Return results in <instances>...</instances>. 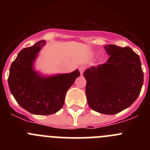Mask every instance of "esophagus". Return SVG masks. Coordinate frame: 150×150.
<instances>
[{
  "label": "esophagus",
  "mask_w": 150,
  "mask_h": 150,
  "mask_svg": "<svg viewBox=\"0 0 150 150\" xmlns=\"http://www.w3.org/2000/svg\"><path fill=\"white\" fill-rule=\"evenodd\" d=\"M85 69H86V67H84V66H80V67H79V72H80V74H83V72H84Z\"/></svg>",
  "instance_id": "34e87169"
}]
</instances>
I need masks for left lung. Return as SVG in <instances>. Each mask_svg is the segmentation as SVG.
<instances>
[{
  "label": "left lung",
  "mask_w": 150,
  "mask_h": 150,
  "mask_svg": "<svg viewBox=\"0 0 150 150\" xmlns=\"http://www.w3.org/2000/svg\"><path fill=\"white\" fill-rule=\"evenodd\" d=\"M107 62L91 66L83 73L90 108L100 113L116 114L133 104L144 83L140 57L132 49L105 45Z\"/></svg>",
  "instance_id": "8db88e82"
}]
</instances>
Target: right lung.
Wrapping results in <instances>:
<instances>
[{"label": "right lung", "instance_id": "obj_1", "mask_svg": "<svg viewBox=\"0 0 150 150\" xmlns=\"http://www.w3.org/2000/svg\"><path fill=\"white\" fill-rule=\"evenodd\" d=\"M46 41L40 40L18 52L10 68L8 84L19 105L35 115H51L60 110L67 90L80 74L43 75L36 71L34 63Z\"/></svg>", "mask_w": 150, "mask_h": 150}]
</instances>
